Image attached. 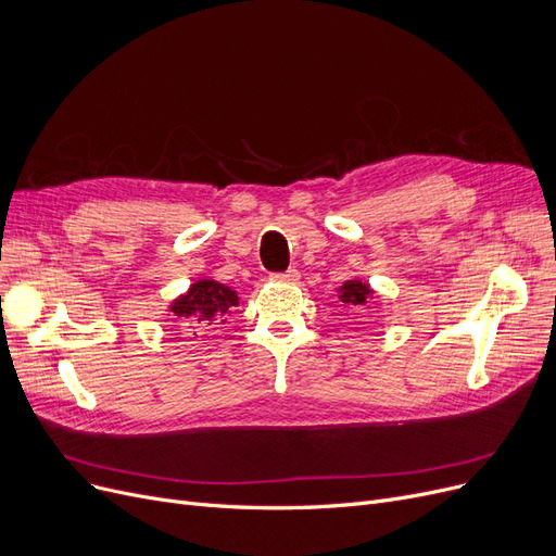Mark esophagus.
I'll list each match as a JSON object with an SVG mask.
<instances>
[{
  "instance_id": "obj_1",
  "label": "esophagus",
  "mask_w": 556,
  "mask_h": 556,
  "mask_svg": "<svg viewBox=\"0 0 556 556\" xmlns=\"http://www.w3.org/2000/svg\"><path fill=\"white\" fill-rule=\"evenodd\" d=\"M270 279L279 281V283H295L300 279V273L295 268H290V270H283V273H273Z\"/></svg>"
}]
</instances>
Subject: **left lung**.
I'll return each instance as SVG.
<instances>
[{"label": "left lung", "instance_id": "1", "mask_svg": "<svg viewBox=\"0 0 556 556\" xmlns=\"http://www.w3.org/2000/svg\"><path fill=\"white\" fill-rule=\"evenodd\" d=\"M367 295H369V288L361 281H346L340 288V302H342V306H349V308L367 304V300H365Z\"/></svg>", "mask_w": 556, "mask_h": 556}]
</instances>
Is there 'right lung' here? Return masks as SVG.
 <instances>
[{"instance_id": "add662e5", "label": "right lung", "mask_w": 556, "mask_h": 556, "mask_svg": "<svg viewBox=\"0 0 556 556\" xmlns=\"http://www.w3.org/2000/svg\"><path fill=\"white\" fill-rule=\"evenodd\" d=\"M231 306H239V298L233 290L218 281L202 279L189 288L187 295L175 300L170 311L182 319H189L193 329L207 331L210 327L225 323Z\"/></svg>"}]
</instances>
